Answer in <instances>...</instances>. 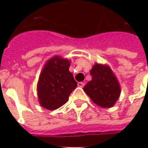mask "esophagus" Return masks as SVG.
I'll use <instances>...</instances> for the list:
<instances>
[{"label":"esophagus","instance_id":"1","mask_svg":"<svg viewBox=\"0 0 148 148\" xmlns=\"http://www.w3.org/2000/svg\"><path fill=\"white\" fill-rule=\"evenodd\" d=\"M77 85H78V86H79V87L82 88L83 86H85V83H84V82H78V84H77Z\"/></svg>","mask_w":148,"mask_h":148}]
</instances>
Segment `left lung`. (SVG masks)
I'll list each match as a JSON object with an SVG mask.
<instances>
[{
	"mask_svg": "<svg viewBox=\"0 0 148 148\" xmlns=\"http://www.w3.org/2000/svg\"><path fill=\"white\" fill-rule=\"evenodd\" d=\"M92 79L85 86L84 91L95 104L102 108H110L120 95V86L109 66L96 63L90 71Z\"/></svg>",
	"mask_w": 148,
	"mask_h": 148,
	"instance_id": "left-lung-1",
	"label": "left lung"
}]
</instances>
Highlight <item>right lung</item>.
<instances>
[{
  "label": "right lung",
  "mask_w": 148,
  "mask_h": 148,
  "mask_svg": "<svg viewBox=\"0 0 148 148\" xmlns=\"http://www.w3.org/2000/svg\"><path fill=\"white\" fill-rule=\"evenodd\" d=\"M69 66L70 61L58 56H54L45 63L37 86L38 97L42 107L54 110L68 100L77 86Z\"/></svg>",
  "instance_id": "1"
}]
</instances>
